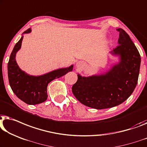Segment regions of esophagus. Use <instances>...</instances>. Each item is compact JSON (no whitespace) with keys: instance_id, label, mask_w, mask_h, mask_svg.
<instances>
[{"instance_id":"1","label":"esophagus","mask_w":147,"mask_h":147,"mask_svg":"<svg viewBox=\"0 0 147 147\" xmlns=\"http://www.w3.org/2000/svg\"><path fill=\"white\" fill-rule=\"evenodd\" d=\"M76 67H77V68L79 69H82L85 67V63L82 61H78V62L76 63Z\"/></svg>"}]
</instances>
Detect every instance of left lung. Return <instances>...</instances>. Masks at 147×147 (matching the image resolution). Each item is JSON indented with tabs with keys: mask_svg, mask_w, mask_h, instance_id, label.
<instances>
[{
	"mask_svg": "<svg viewBox=\"0 0 147 147\" xmlns=\"http://www.w3.org/2000/svg\"><path fill=\"white\" fill-rule=\"evenodd\" d=\"M119 45L109 52L119 61L105 74L88 77L78 74L72 92L80 103L96 109H107L123 103L137 84L141 56L126 32L118 28Z\"/></svg>",
	"mask_w": 147,
	"mask_h": 147,
	"instance_id": "obj_1",
	"label": "left lung"
}]
</instances>
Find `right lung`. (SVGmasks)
Segmentation results:
<instances>
[{"label":"right lung","mask_w":147,"mask_h":147,"mask_svg":"<svg viewBox=\"0 0 147 147\" xmlns=\"http://www.w3.org/2000/svg\"><path fill=\"white\" fill-rule=\"evenodd\" d=\"M31 31V28L24 31L22 36L14 46L8 63V76L10 88L14 94L28 105H36L47 99V87L49 83L71 71L74 65L38 76H30L22 71L16 63V54L21 48L23 34L30 33Z\"/></svg>","instance_id":"1"}]
</instances>
